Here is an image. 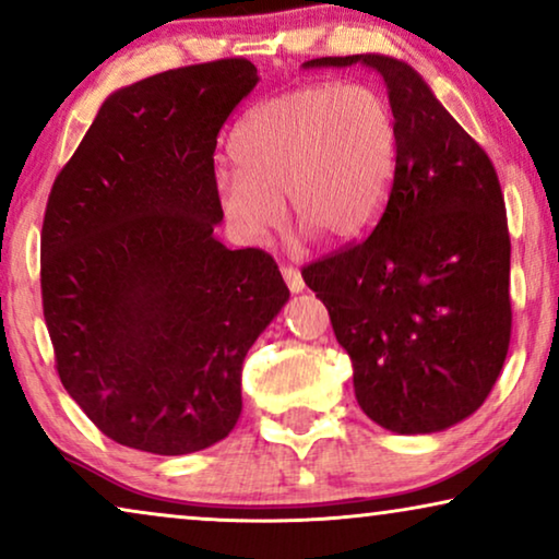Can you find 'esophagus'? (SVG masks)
<instances>
[{
    "label": "esophagus",
    "mask_w": 559,
    "mask_h": 559,
    "mask_svg": "<svg viewBox=\"0 0 559 559\" xmlns=\"http://www.w3.org/2000/svg\"><path fill=\"white\" fill-rule=\"evenodd\" d=\"M282 277H285L289 293H302L305 289V280L300 270H295V266H282Z\"/></svg>",
    "instance_id": "1"
}]
</instances>
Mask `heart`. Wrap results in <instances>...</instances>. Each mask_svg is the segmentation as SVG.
<instances>
[{"label":"heart","mask_w":559,"mask_h":559,"mask_svg":"<svg viewBox=\"0 0 559 559\" xmlns=\"http://www.w3.org/2000/svg\"><path fill=\"white\" fill-rule=\"evenodd\" d=\"M236 173L216 175L226 224L262 243L282 224V201L297 224L333 243L369 231L392 190L400 134L377 88L302 86L257 104L231 136Z\"/></svg>","instance_id":"1"}]
</instances>
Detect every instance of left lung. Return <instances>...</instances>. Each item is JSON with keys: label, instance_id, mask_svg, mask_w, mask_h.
Segmentation results:
<instances>
[{"label": "left lung", "instance_id": "obj_1", "mask_svg": "<svg viewBox=\"0 0 559 559\" xmlns=\"http://www.w3.org/2000/svg\"><path fill=\"white\" fill-rule=\"evenodd\" d=\"M386 83L400 155L379 224L364 241L302 270L354 364L373 423L400 435L448 430L499 379L511 338L507 209L491 159L415 68L366 52Z\"/></svg>", "mask_w": 559, "mask_h": 559}]
</instances>
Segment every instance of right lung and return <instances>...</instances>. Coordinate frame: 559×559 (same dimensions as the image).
Instances as JSON below:
<instances>
[{"label": "right lung", "instance_id": "right-lung-1", "mask_svg": "<svg viewBox=\"0 0 559 559\" xmlns=\"http://www.w3.org/2000/svg\"><path fill=\"white\" fill-rule=\"evenodd\" d=\"M247 58L114 91L52 182L40 287L56 369L86 417L155 455L211 448L241 415V366L289 289L213 228L221 127L257 86Z\"/></svg>", "mask_w": 559, "mask_h": 559}]
</instances>
